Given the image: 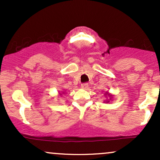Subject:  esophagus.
<instances>
[{
  "instance_id": "esophagus-1",
  "label": "esophagus",
  "mask_w": 160,
  "mask_h": 160,
  "mask_svg": "<svg viewBox=\"0 0 160 160\" xmlns=\"http://www.w3.org/2000/svg\"><path fill=\"white\" fill-rule=\"evenodd\" d=\"M88 87H89V85H88V83H86V82H85V83L81 84V88H82V89H87Z\"/></svg>"
}]
</instances>
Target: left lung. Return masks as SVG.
I'll return each instance as SVG.
<instances>
[{
  "label": "left lung",
  "instance_id": "8db88e82",
  "mask_svg": "<svg viewBox=\"0 0 160 160\" xmlns=\"http://www.w3.org/2000/svg\"><path fill=\"white\" fill-rule=\"evenodd\" d=\"M105 95H108V96H109V97H111V98H112V96H113V95H112L108 94V92H105ZM110 100H111V99H110ZM110 100H107V101H105V102H106V103H108V102H110Z\"/></svg>",
  "mask_w": 160,
  "mask_h": 160
}]
</instances>
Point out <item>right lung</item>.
<instances>
[{
    "mask_svg": "<svg viewBox=\"0 0 160 160\" xmlns=\"http://www.w3.org/2000/svg\"><path fill=\"white\" fill-rule=\"evenodd\" d=\"M60 95H62V94H60Z\"/></svg>",
    "mask_w": 160,
    "mask_h": 160,
    "instance_id": "1",
    "label": "right lung"
}]
</instances>
